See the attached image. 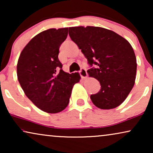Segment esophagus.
I'll return each instance as SVG.
<instances>
[{
	"label": "esophagus",
	"mask_w": 153,
	"mask_h": 153,
	"mask_svg": "<svg viewBox=\"0 0 153 153\" xmlns=\"http://www.w3.org/2000/svg\"><path fill=\"white\" fill-rule=\"evenodd\" d=\"M79 74H80V76L82 77V78H85V77H87L88 76L87 71L85 68H81V70L79 71Z\"/></svg>",
	"instance_id": "34e87169"
}]
</instances>
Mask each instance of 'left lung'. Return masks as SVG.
<instances>
[{"instance_id": "obj_1", "label": "left lung", "mask_w": 153, "mask_h": 153, "mask_svg": "<svg viewBox=\"0 0 153 153\" xmlns=\"http://www.w3.org/2000/svg\"><path fill=\"white\" fill-rule=\"evenodd\" d=\"M69 35L87 58L91 66L87 71L89 76L101 85L97 93L91 95L93 103L102 109L118 106L135 82L137 59L130 44L114 31L101 27H71Z\"/></svg>"}]
</instances>
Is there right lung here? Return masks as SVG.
<instances>
[{
  "mask_svg": "<svg viewBox=\"0 0 153 153\" xmlns=\"http://www.w3.org/2000/svg\"><path fill=\"white\" fill-rule=\"evenodd\" d=\"M68 28H51L35 36L19 58L17 78L27 97L49 114L62 111L68 105L72 90L81 77L65 72L58 59L59 48Z\"/></svg>",
  "mask_w": 153,
  "mask_h": 153,
  "instance_id": "1",
  "label": "right lung"
}]
</instances>
